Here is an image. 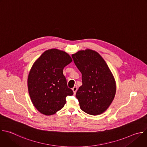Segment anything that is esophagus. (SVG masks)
<instances>
[{"mask_svg": "<svg viewBox=\"0 0 147 147\" xmlns=\"http://www.w3.org/2000/svg\"><path fill=\"white\" fill-rule=\"evenodd\" d=\"M72 90H73V92H74V94H75L76 93L77 91V86H75V87H74L72 88Z\"/></svg>", "mask_w": 147, "mask_h": 147, "instance_id": "34e87169", "label": "esophagus"}]
</instances>
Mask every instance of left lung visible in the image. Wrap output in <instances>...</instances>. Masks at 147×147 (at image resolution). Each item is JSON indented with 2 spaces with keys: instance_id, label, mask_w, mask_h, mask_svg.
<instances>
[{
  "instance_id": "obj_1",
  "label": "left lung",
  "mask_w": 147,
  "mask_h": 147,
  "mask_svg": "<svg viewBox=\"0 0 147 147\" xmlns=\"http://www.w3.org/2000/svg\"><path fill=\"white\" fill-rule=\"evenodd\" d=\"M71 56L82 74V84L76 95L81 109L92 115L103 113L116 94L115 81L107 64L99 53L90 49Z\"/></svg>"
}]
</instances>
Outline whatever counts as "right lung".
Returning a JSON list of instances; mask_svg holds the SVG:
<instances>
[{"label":"right lung","instance_id":"1","mask_svg":"<svg viewBox=\"0 0 147 147\" xmlns=\"http://www.w3.org/2000/svg\"><path fill=\"white\" fill-rule=\"evenodd\" d=\"M71 61L65 52L52 49L44 52L34 63L28 75V88L33 105L41 113H56L64 107L66 96L73 94L63 73Z\"/></svg>","mask_w":147,"mask_h":147}]
</instances>
